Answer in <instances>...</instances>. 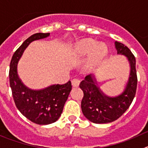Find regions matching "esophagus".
<instances>
[{"mask_svg": "<svg viewBox=\"0 0 148 148\" xmlns=\"http://www.w3.org/2000/svg\"><path fill=\"white\" fill-rule=\"evenodd\" d=\"M80 83V80L78 79H74L72 81H71V84L74 87H78Z\"/></svg>", "mask_w": 148, "mask_h": 148, "instance_id": "esophagus-1", "label": "esophagus"}]
</instances>
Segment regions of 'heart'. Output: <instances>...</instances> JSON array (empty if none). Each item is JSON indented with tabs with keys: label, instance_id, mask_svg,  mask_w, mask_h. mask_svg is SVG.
Instances as JSON below:
<instances>
[{
	"label": "heart",
	"instance_id": "b5f03b06",
	"mask_svg": "<svg viewBox=\"0 0 148 148\" xmlns=\"http://www.w3.org/2000/svg\"><path fill=\"white\" fill-rule=\"evenodd\" d=\"M90 54L88 67L92 69L98 65L108 53V48L105 44L97 45V42L93 39H83L75 43L71 50V53L76 57H84L87 54Z\"/></svg>",
	"mask_w": 148,
	"mask_h": 148
}]
</instances>
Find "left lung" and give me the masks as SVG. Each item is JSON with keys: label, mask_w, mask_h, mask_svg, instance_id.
Returning a JSON list of instances; mask_svg holds the SVG:
<instances>
[{"label": "left lung", "mask_w": 148, "mask_h": 148, "mask_svg": "<svg viewBox=\"0 0 148 148\" xmlns=\"http://www.w3.org/2000/svg\"><path fill=\"white\" fill-rule=\"evenodd\" d=\"M118 54L127 58L130 66L129 79L123 92L116 97L106 95L97 86L94 75L86 76L79 84L83 91L81 108L84 116L90 122L97 124L109 123L119 119L130 107L135 97L137 87L136 58L130 49L119 42H115Z\"/></svg>", "instance_id": "8db88e82"}]
</instances>
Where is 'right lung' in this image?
<instances>
[{
	"instance_id": "add662e5",
	"label": "right lung",
	"mask_w": 148,
	"mask_h": 148,
	"mask_svg": "<svg viewBox=\"0 0 148 148\" xmlns=\"http://www.w3.org/2000/svg\"><path fill=\"white\" fill-rule=\"evenodd\" d=\"M49 34L36 33L27 38L13 54L9 69V84L16 107L28 119L38 125H49L59 119L71 90V81L32 90L26 87L18 77V63L25 49L32 41L46 38Z\"/></svg>"
}]
</instances>
